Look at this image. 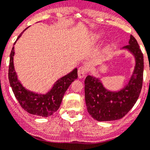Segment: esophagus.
<instances>
[{"instance_id":"obj_1","label":"esophagus","mask_w":150,"mask_h":150,"mask_svg":"<svg viewBox=\"0 0 150 150\" xmlns=\"http://www.w3.org/2000/svg\"><path fill=\"white\" fill-rule=\"evenodd\" d=\"M87 73V67L85 65H82L78 69V76L79 78H83L86 76Z\"/></svg>"}]
</instances>
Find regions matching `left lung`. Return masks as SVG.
<instances>
[{
	"mask_svg": "<svg viewBox=\"0 0 150 150\" xmlns=\"http://www.w3.org/2000/svg\"><path fill=\"white\" fill-rule=\"evenodd\" d=\"M128 49L134 55L136 66L127 86L119 92L107 91L98 79L88 76L85 79V99L87 110L98 121L120 120L137 102L144 79V55L137 40L131 35Z\"/></svg>",
	"mask_w": 150,
	"mask_h": 150,
	"instance_id": "left-lung-1",
	"label": "left lung"
}]
</instances>
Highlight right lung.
Listing matches in <instances>:
<instances>
[{
  "instance_id": "obj_1",
  "label": "right lung",
  "mask_w": 150,
  "mask_h": 150,
  "mask_svg": "<svg viewBox=\"0 0 150 150\" xmlns=\"http://www.w3.org/2000/svg\"><path fill=\"white\" fill-rule=\"evenodd\" d=\"M24 30L18 35L17 40L20 38ZM13 55L14 46L12 49L10 53L8 77L10 86L15 95L16 98L17 99L21 107L30 114L43 117L51 116L52 113L59 110L64 95L68 88L69 86L75 79H77V70L75 69L65 76L59 79L50 92L46 95H39L26 90L18 82L13 66Z\"/></svg>"
}]
</instances>
